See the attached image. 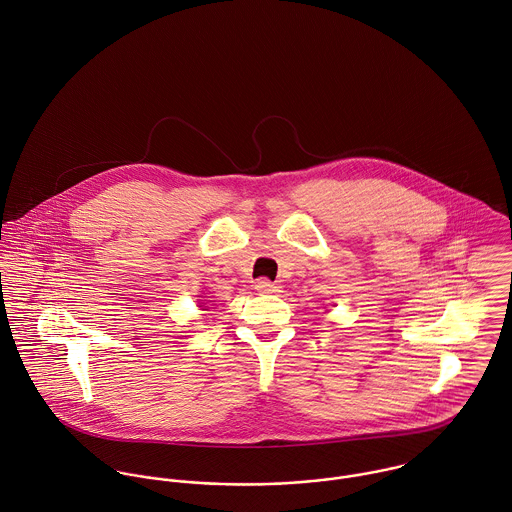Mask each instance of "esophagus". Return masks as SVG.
Returning <instances> with one entry per match:
<instances>
[{"label": "esophagus", "instance_id": "obj_1", "mask_svg": "<svg viewBox=\"0 0 512 512\" xmlns=\"http://www.w3.org/2000/svg\"><path fill=\"white\" fill-rule=\"evenodd\" d=\"M256 290L260 293L282 292L278 284H274V282H270V280H266V278H262V280H258V282H256Z\"/></svg>", "mask_w": 512, "mask_h": 512}]
</instances>
